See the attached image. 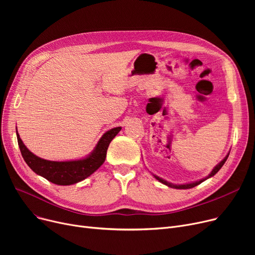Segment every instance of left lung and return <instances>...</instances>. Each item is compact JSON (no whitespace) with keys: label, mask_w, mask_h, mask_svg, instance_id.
Masks as SVG:
<instances>
[{"label":"left lung","mask_w":255,"mask_h":255,"mask_svg":"<svg viewBox=\"0 0 255 255\" xmlns=\"http://www.w3.org/2000/svg\"><path fill=\"white\" fill-rule=\"evenodd\" d=\"M229 155H230V153H227V155L223 158V160H221V161H220L215 167H214V168L212 169V171L209 173V176H207V177L204 178V179H200V180H198V181H194V182H191V183H186V184H179V185H177V184L169 183V182L163 180L162 178H160V177L154 175V173H153V176H154V178H155L156 180H158L160 183H162V184L166 185L167 187H170V188H175V189H190V188H193V187L199 185L200 183H203L204 181L208 180L209 178H212L213 176H215L216 173L219 171V169H220V168L223 166V164L225 163L226 159H227V157H229Z\"/></svg>","instance_id":"1"}]
</instances>
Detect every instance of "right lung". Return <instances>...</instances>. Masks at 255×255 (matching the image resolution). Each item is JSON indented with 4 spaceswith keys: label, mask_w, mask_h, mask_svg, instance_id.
Wrapping results in <instances>:
<instances>
[{
    "label": "right lung",
    "mask_w": 255,
    "mask_h": 255,
    "mask_svg": "<svg viewBox=\"0 0 255 255\" xmlns=\"http://www.w3.org/2000/svg\"><path fill=\"white\" fill-rule=\"evenodd\" d=\"M121 129L122 127H116L106 131L89 155L68 161H50L40 158L24 145L17 129L16 136L22 158L34 172L53 184L68 186L87 179L104 163L109 145Z\"/></svg>",
    "instance_id": "obj_1"
}]
</instances>
